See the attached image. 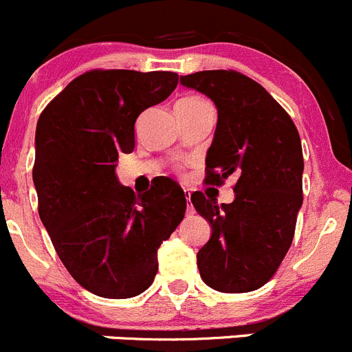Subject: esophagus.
Returning a JSON list of instances; mask_svg holds the SVG:
<instances>
[{"label": "esophagus", "instance_id": "esophagus-1", "mask_svg": "<svg viewBox=\"0 0 352 352\" xmlns=\"http://www.w3.org/2000/svg\"><path fill=\"white\" fill-rule=\"evenodd\" d=\"M187 214H194V208H192V204H190V194L189 196H187Z\"/></svg>", "mask_w": 352, "mask_h": 352}]
</instances>
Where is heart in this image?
Wrapping results in <instances>:
<instances>
[{
	"instance_id": "heart-1",
	"label": "heart",
	"mask_w": 352,
	"mask_h": 352,
	"mask_svg": "<svg viewBox=\"0 0 352 352\" xmlns=\"http://www.w3.org/2000/svg\"><path fill=\"white\" fill-rule=\"evenodd\" d=\"M180 102H201V98H196V97H187V98H182Z\"/></svg>"
}]
</instances>
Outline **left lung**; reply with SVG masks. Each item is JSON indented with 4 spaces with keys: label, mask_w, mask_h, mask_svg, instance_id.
Instances as JSON below:
<instances>
[{
    "label": "left lung",
    "mask_w": 352,
    "mask_h": 352,
    "mask_svg": "<svg viewBox=\"0 0 352 352\" xmlns=\"http://www.w3.org/2000/svg\"><path fill=\"white\" fill-rule=\"evenodd\" d=\"M180 83L214 102L218 124L206 155V182L235 177V201L190 196L212 233L197 252L202 281L221 293H248L274 276L289 250L303 204V151L287 112L242 73L199 71Z\"/></svg>",
    "instance_id": "1"
}]
</instances>
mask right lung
Masks as SVG:
<instances>
[{
	"instance_id": "1",
	"label": "right lung",
	"mask_w": 352,
	"mask_h": 352,
	"mask_svg": "<svg viewBox=\"0 0 352 352\" xmlns=\"http://www.w3.org/2000/svg\"><path fill=\"white\" fill-rule=\"evenodd\" d=\"M179 83L172 71L94 69L74 78L44 109L35 131L38 216L74 281L122 300L153 283L160 245L186 214V194L162 177L144 194L120 186V153L136 144L140 113Z\"/></svg>"
}]
</instances>
